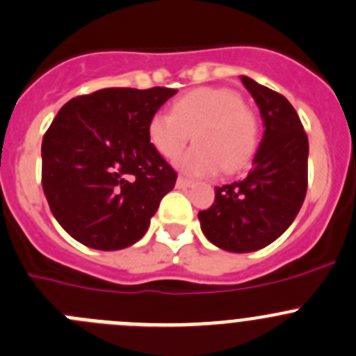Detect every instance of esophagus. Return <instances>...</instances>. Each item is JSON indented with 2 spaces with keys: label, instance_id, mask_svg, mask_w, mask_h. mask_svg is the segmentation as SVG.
Returning <instances> with one entry per match:
<instances>
[{
  "label": "esophagus",
  "instance_id": "1",
  "mask_svg": "<svg viewBox=\"0 0 356 356\" xmlns=\"http://www.w3.org/2000/svg\"><path fill=\"white\" fill-rule=\"evenodd\" d=\"M175 186H177L179 189L191 188V186H193V181H188V179H184V177H179V179H177V182H175Z\"/></svg>",
  "mask_w": 356,
  "mask_h": 356
}]
</instances>
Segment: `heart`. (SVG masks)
<instances>
[{
  "label": "heart",
  "mask_w": 356,
  "mask_h": 356,
  "mask_svg": "<svg viewBox=\"0 0 356 356\" xmlns=\"http://www.w3.org/2000/svg\"><path fill=\"white\" fill-rule=\"evenodd\" d=\"M196 146L175 160L188 175H213L245 167L259 144V123L238 92L203 86L188 92L172 106V113H154L147 123L151 146L165 158L177 156L188 140Z\"/></svg>",
  "instance_id": "obj_1"
}]
</instances>
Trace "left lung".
Masks as SVG:
<instances>
[{
  "instance_id": "obj_1",
  "label": "left lung",
  "mask_w": 356,
  "mask_h": 356,
  "mask_svg": "<svg viewBox=\"0 0 356 356\" xmlns=\"http://www.w3.org/2000/svg\"><path fill=\"white\" fill-rule=\"evenodd\" d=\"M262 136L243 181L216 188L212 207L198 213L203 234L227 252H254L273 243L294 222L308 188V136L291 102L248 76Z\"/></svg>"
}]
</instances>
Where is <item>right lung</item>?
<instances>
[{"instance_id": "1", "label": "right lung", "mask_w": 356, "mask_h": 356, "mask_svg": "<svg viewBox=\"0 0 356 356\" xmlns=\"http://www.w3.org/2000/svg\"><path fill=\"white\" fill-rule=\"evenodd\" d=\"M175 94L102 88L57 113L41 144V184L57 222L79 243L120 250L146 234L177 181L151 146L147 123Z\"/></svg>"}]
</instances>
